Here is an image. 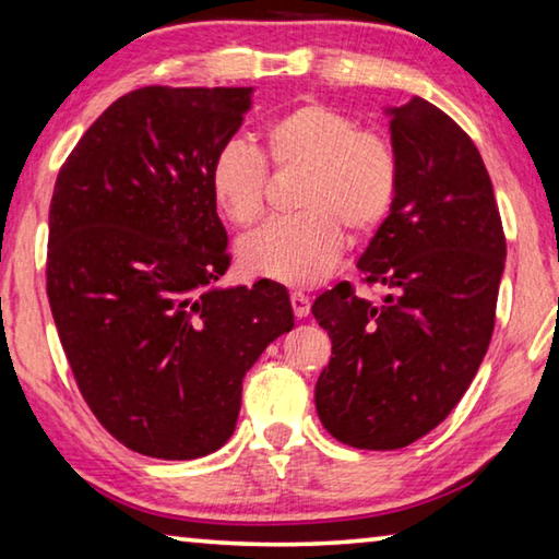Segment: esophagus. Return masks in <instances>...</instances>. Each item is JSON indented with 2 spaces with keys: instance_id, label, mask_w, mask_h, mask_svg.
I'll list each match as a JSON object with an SVG mask.
<instances>
[{
  "instance_id": "obj_1",
  "label": "esophagus",
  "mask_w": 559,
  "mask_h": 559,
  "mask_svg": "<svg viewBox=\"0 0 559 559\" xmlns=\"http://www.w3.org/2000/svg\"><path fill=\"white\" fill-rule=\"evenodd\" d=\"M290 306H294L296 318H306L311 313V300H308L306 294H300V290H294V294H290Z\"/></svg>"
}]
</instances>
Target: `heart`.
I'll return each instance as SVG.
<instances>
[{"label": "heart", "mask_w": 559, "mask_h": 559, "mask_svg": "<svg viewBox=\"0 0 559 559\" xmlns=\"http://www.w3.org/2000/svg\"><path fill=\"white\" fill-rule=\"evenodd\" d=\"M278 168H306L298 186L300 214L273 221L246 238L238 259L251 276L286 286H313L335 269L345 231L370 234L393 211L401 168L383 136L321 102L278 114L263 131ZM265 158L246 141H228L209 166V189L234 226H253L265 211Z\"/></svg>", "instance_id": "1"}]
</instances>
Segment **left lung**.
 <instances>
[{"label":"left lung","mask_w":559,"mask_h":559,"mask_svg":"<svg viewBox=\"0 0 559 559\" xmlns=\"http://www.w3.org/2000/svg\"><path fill=\"white\" fill-rule=\"evenodd\" d=\"M385 114L401 183L358 269L388 296L373 306L338 283L311 308L333 343L318 418L360 450L405 448L448 418L490 345L504 269L500 211L473 139L420 96Z\"/></svg>","instance_id":"left-lung-1"}]
</instances>
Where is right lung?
I'll return each instance as SVG.
<instances>
[{
    "label": "right lung",
    "instance_id": "1",
    "mask_svg": "<svg viewBox=\"0 0 559 559\" xmlns=\"http://www.w3.org/2000/svg\"><path fill=\"white\" fill-rule=\"evenodd\" d=\"M253 86H144L61 166L47 296L86 405L134 453L193 460L234 436L243 378L294 328L281 283L221 288L228 236L209 189Z\"/></svg>",
    "mask_w": 559,
    "mask_h": 559
}]
</instances>
